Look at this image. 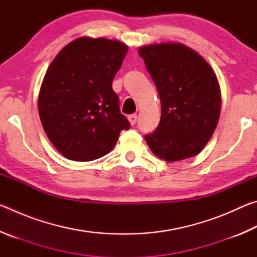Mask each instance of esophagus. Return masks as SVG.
Segmentation results:
<instances>
[{"label":"esophagus","instance_id":"esophagus-1","mask_svg":"<svg viewBox=\"0 0 257 257\" xmlns=\"http://www.w3.org/2000/svg\"><path fill=\"white\" fill-rule=\"evenodd\" d=\"M128 120H129V122H130V124L132 125H134V124H136V122H137V114H130L129 116H128Z\"/></svg>","mask_w":257,"mask_h":257}]
</instances>
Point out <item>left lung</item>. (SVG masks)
<instances>
[{
    "mask_svg": "<svg viewBox=\"0 0 257 257\" xmlns=\"http://www.w3.org/2000/svg\"><path fill=\"white\" fill-rule=\"evenodd\" d=\"M158 88L161 120L145 141L153 153L169 162L201 152L216 128L221 93L214 71L196 52L182 44L139 49Z\"/></svg>",
    "mask_w": 257,
    "mask_h": 257,
    "instance_id": "8db88e82",
    "label": "left lung"
}]
</instances>
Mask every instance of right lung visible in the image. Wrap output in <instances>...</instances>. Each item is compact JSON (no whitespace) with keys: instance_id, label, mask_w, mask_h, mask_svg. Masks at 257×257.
Wrapping results in <instances>:
<instances>
[{"instance_id":"right-lung-1","label":"right lung","mask_w":257,"mask_h":257,"mask_svg":"<svg viewBox=\"0 0 257 257\" xmlns=\"http://www.w3.org/2000/svg\"><path fill=\"white\" fill-rule=\"evenodd\" d=\"M127 50L118 41L80 37L64 46L47 69L38 112L47 137L67 159L102 158L121 130L130 128L112 89Z\"/></svg>"}]
</instances>
